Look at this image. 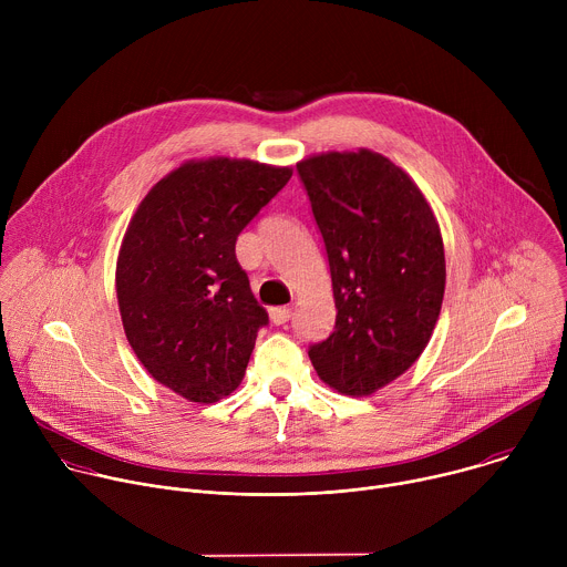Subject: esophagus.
Masks as SVG:
<instances>
[{
  "label": "esophagus",
  "instance_id": "esophagus-1",
  "mask_svg": "<svg viewBox=\"0 0 567 567\" xmlns=\"http://www.w3.org/2000/svg\"><path fill=\"white\" fill-rule=\"evenodd\" d=\"M269 316H271L274 326H285V322L291 320L293 309L291 307H274V309H269Z\"/></svg>",
  "mask_w": 567,
  "mask_h": 567
}]
</instances>
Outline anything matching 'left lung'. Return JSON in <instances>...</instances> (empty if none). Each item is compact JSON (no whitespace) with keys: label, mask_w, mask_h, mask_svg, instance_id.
<instances>
[{"label":"left lung","mask_w":567,"mask_h":567,"mask_svg":"<svg viewBox=\"0 0 567 567\" xmlns=\"http://www.w3.org/2000/svg\"><path fill=\"white\" fill-rule=\"evenodd\" d=\"M326 241L334 332L309 346L330 388L365 396L424 352L442 309L437 219L415 182L379 152H328L296 166Z\"/></svg>","instance_id":"1"}]
</instances>
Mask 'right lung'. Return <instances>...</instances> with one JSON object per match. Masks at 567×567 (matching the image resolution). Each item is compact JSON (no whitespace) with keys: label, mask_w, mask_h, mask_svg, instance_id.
<instances>
[{"label":"right lung","mask_w":567,"mask_h":567,"mask_svg":"<svg viewBox=\"0 0 567 567\" xmlns=\"http://www.w3.org/2000/svg\"><path fill=\"white\" fill-rule=\"evenodd\" d=\"M291 168L249 158L188 161L145 195L123 237L116 296L143 368L197 403L230 394L269 322L235 241Z\"/></svg>","instance_id":"add662e5"}]
</instances>
